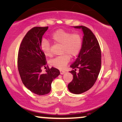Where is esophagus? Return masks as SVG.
<instances>
[{
    "label": "esophagus",
    "instance_id": "esophagus-1",
    "mask_svg": "<svg viewBox=\"0 0 122 122\" xmlns=\"http://www.w3.org/2000/svg\"><path fill=\"white\" fill-rule=\"evenodd\" d=\"M65 72V71H64V70H60V73H61V75H63L64 74V73Z\"/></svg>",
    "mask_w": 122,
    "mask_h": 122
}]
</instances>
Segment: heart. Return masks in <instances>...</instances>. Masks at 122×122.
I'll use <instances>...</instances> for the list:
<instances>
[{
    "instance_id": "b5f03b06",
    "label": "heart",
    "mask_w": 122,
    "mask_h": 122,
    "mask_svg": "<svg viewBox=\"0 0 122 122\" xmlns=\"http://www.w3.org/2000/svg\"><path fill=\"white\" fill-rule=\"evenodd\" d=\"M51 39L55 44L61 45V52L63 55L58 56L50 61L51 65L58 69H63L66 66L70 60V56L74 57L77 56L81 51L83 39L81 35L78 33L63 29L55 30L51 35ZM41 50L46 56H52L51 44L46 40L41 42Z\"/></svg>"
}]
</instances>
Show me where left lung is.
I'll list each match as a JSON object with an SVG mask.
<instances>
[{"instance_id": "left-lung-1", "label": "left lung", "mask_w": 122, "mask_h": 122, "mask_svg": "<svg viewBox=\"0 0 122 122\" xmlns=\"http://www.w3.org/2000/svg\"><path fill=\"white\" fill-rule=\"evenodd\" d=\"M74 27L82 29L84 36L81 51L70 65L73 79L67 87L71 93L79 94L88 91L96 82L102 65V53L98 41L91 29L83 25Z\"/></svg>"}]
</instances>
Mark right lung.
Instances as JSON below:
<instances>
[{
  "label": "right lung",
  "mask_w": 122,
  "mask_h": 122,
  "mask_svg": "<svg viewBox=\"0 0 122 122\" xmlns=\"http://www.w3.org/2000/svg\"><path fill=\"white\" fill-rule=\"evenodd\" d=\"M48 27H36L28 31L22 41L18 53L17 66L23 85L33 93L44 95L49 93L53 80L60 74L58 69L47 66L45 55L41 50L42 37Z\"/></svg>",
  "instance_id": "obj_1"
}]
</instances>
